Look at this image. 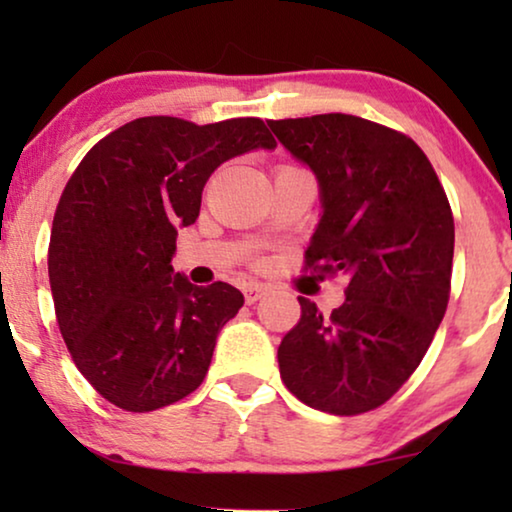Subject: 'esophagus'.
Segmentation results:
<instances>
[{
	"instance_id": "1",
	"label": "esophagus",
	"mask_w": 512,
	"mask_h": 512,
	"mask_svg": "<svg viewBox=\"0 0 512 512\" xmlns=\"http://www.w3.org/2000/svg\"><path fill=\"white\" fill-rule=\"evenodd\" d=\"M244 300H247L249 305H254L256 300H261L263 296H265V286L263 284H258V282H249V284H244Z\"/></svg>"
}]
</instances>
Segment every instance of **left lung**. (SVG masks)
<instances>
[{"label": "left lung", "instance_id": "obj_1", "mask_svg": "<svg viewBox=\"0 0 512 512\" xmlns=\"http://www.w3.org/2000/svg\"><path fill=\"white\" fill-rule=\"evenodd\" d=\"M268 125L319 184L307 268L349 279L331 317L298 298L300 321L277 349L279 373L310 408L361 415L415 373L445 317L450 202L429 158L401 132L349 114Z\"/></svg>", "mask_w": 512, "mask_h": 512}]
</instances>
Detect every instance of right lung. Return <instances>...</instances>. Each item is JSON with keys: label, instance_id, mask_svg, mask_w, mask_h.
<instances>
[{"label": "right lung", "instance_id": "1", "mask_svg": "<svg viewBox=\"0 0 512 512\" xmlns=\"http://www.w3.org/2000/svg\"><path fill=\"white\" fill-rule=\"evenodd\" d=\"M275 146L261 118L144 116L74 170L53 216L48 279L69 354L109 403L158 410L205 380L216 335L244 296L174 272L179 228L198 219L216 167Z\"/></svg>", "mask_w": 512, "mask_h": 512}]
</instances>
